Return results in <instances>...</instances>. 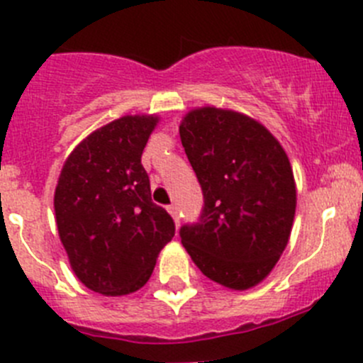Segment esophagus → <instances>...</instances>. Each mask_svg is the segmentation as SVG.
I'll return each mask as SVG.
<instances>
[{
    "instance_id": "esophagus-1",
    "label": "esophagus",
    "mask_w": 363,
    "mask_h": 363,
    "mask_svg": "<svg viewBox=\"0 0 363 363\" xmlns=\"http://www.w3.org/2000/svg\"><path fill=\"white\" fill-rule=\"evenodd\" d=\"M167 209H168V213H170V216L174 218L175 227H179V209H177V206H175V203H172V206H168Z\"/></svg>"
}]
</instances>
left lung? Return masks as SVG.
Masks as SVG:
<instances>
[{
	"label": "left lung",
	"mask_w": 363,
	"mask_h": 363,
	"mask_svg": "<svg viewBox=\"0 0 363 363\" xmlns=\"http://www.w3.org/2000/svg\"><path fill=\"white\" fill-rule=\"evenodd\" d=\"M203 191L200 221L181 241L207 279L232 291L259 286L289 242L296 181L279 140L228 108H193L179 125Z\"/></svg>",
	"instance_id": "obj_1"
}]
</instances>
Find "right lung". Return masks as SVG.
I'll return each mask as SVG.
<instances>
[{
    "label": "right lung",
    "instance_id": "right-lung-1",
    "mask_svg": "<svg viewBox=\"0 0 363 363\" xmlns=\"http://www.w3.org/2000/svg\"><path fill=\"white\" fill-rule=\"evenodd\" d=\"M160 124L124 115L81 140L55 189L60 241L74 275L104 296L136 293L175 234L174 220L150 199L142 154Z\"/></svg>",
    "mask_w": 363,
    "mask_h": 363
}]
</instances>
